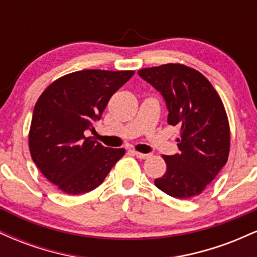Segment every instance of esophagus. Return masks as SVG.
I'll return each instance as SVG.
<instances>
[{
    "label": "esophagus",
    "instance_id": "34e87169",
    "mask_svg": "<svg viewBox=\"0 0 257 257\" xmlns=\"http://www.w3.org/2000/svg\"><path fill=\"white\" fill-rule=\"evenodd\" d=\"M132 153L134 156H137L138 158H140V159H146L147 157H150V155L149 153H141V152H137V151H134V150H133L132 151Z\"/></svg>",
    "mask_w": 257,
    "mask_h": 257
}]
</instances>
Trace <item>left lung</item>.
<instances>
[{
    "mask_svg": "<svg viewBox=\"0 0 257 257\" xmlns=\"http://www.w3.org/2000/svg\"><path fill=\"white\" fill-rule=\"evenodd\" d=\"M138 73L163 96L168 123L181 129L180 152L163 156L167 172L155 185L174 198L198 196L228 158L229 125L222 101L202 73L185 65L166 64Z\"/></svg>",
    "mask_w": 257,
    "mask_h": 257,
    "instance_id": "obj_1",
    "label": "left lung"
}]
</instances>
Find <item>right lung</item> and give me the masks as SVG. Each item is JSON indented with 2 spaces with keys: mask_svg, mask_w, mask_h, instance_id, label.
Here are the masks:
<instances>
[{
  "mask_svg": "<svg viewBox=\"0 0 257 257\" xmlns=\"http://www.w3.org/2000/svg\"><path fill=\"white\" fill-rule=\"evenodd\" d=\"M134 71L83 70L57 79L41 94L32 113L29 146L40 172L67 194L89 192L104 181L124 149L90 138L108 100Z\"/></svg>",
  "mask_w": 257,
  "mask_h": 257,
  "instance_id": "1",
  "label": "right lung"
}]
</instances>
